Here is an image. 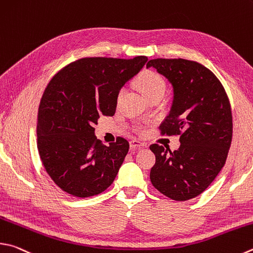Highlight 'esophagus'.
<instances>
[{"instance_id":"esophagus-1","label":"esophagus","mask_w":253,"mask_h":253,"mask_svg":"<svg viewBox=\"0 0 253 253\" xmlns=\"http://www.w3.org/2000/svg\"><path fill=\"white\" fill-rule=\"evenodd\" d=\"M129 145H130V148H131V149H134V150H136V149H140V148H144V147H146V144H145V142H141V141L137 140V139H132V140H130Z\"/></svg>"}]
</instances>
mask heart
<instances>
[{
	"label": "heart",
	"instance_id": "obj_1",
	"mask_svg": "<svg viewBox=\"0 0 253 253\" xmlns=\"http://www.w3.org/2000/svg\"><path fill=\"white\" fill-rule=\"evenodd\" d=\"M136 84L146 98L156 94H164L166 90V82L157 73L151 71L141 73L136 80Z\"/></svg>",
	"mask_w": 253,
	"mask_h": 253
}]
</instances>
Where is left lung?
Wrapping results in <instances>:
<instances>
[{
    "mask_svg": "<svg viewBox=\"0 0 253 253\" xmlns=\"http://www.w3.org/2000/svg\"><path fill=\"white\" fill-rule=\"evenodd\" d=\"M172 87V103L160 125L163 132L180 135V147L154 144L156 163L150 180L172 200L199 196L226 164L232 139V115L223 86L208 68L182 58L150 59L146 65Z\"/></svg>",
    "mask_w": 253,
    "mask_h": 253,
    "instance_id": "1",
    "label": "left lung"
}]
</instances>
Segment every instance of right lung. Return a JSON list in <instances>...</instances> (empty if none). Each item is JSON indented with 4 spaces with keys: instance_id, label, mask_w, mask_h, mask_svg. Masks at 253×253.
I'll use <instances>...</instances> for the list:
<instances>
[{
    "instance_id": "1",
    "label": "right lung",
    "mask_w": 253,
    "mask_h": 253,
    "mask_svg": "<svg viewBox=\"0 0 253 253\" xmlns=\"http://www.w3.org/2000/svg\"><path fill=\"white\" fill-rule=\"evenodd\" d=\"M148 61L90 57L55 75L41 99L40 157L53 181L67 194L86 198L112 185L129 149L124 138L105 146L96 139L99 117L113 116L119 90Z\"/></svg>"
}]
</instances>
